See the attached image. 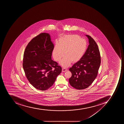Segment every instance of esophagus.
Here are the masks:
<instances>
[{
	"label": "esophagus",
	"instance_id": "1",
	"mask_svg": "<svg viewBox=\"0 0 124 124\" xmlns=\"http://www.w3.org/2000/svg\"><path fill=\"white\" fill-rule=\"evenodd\" d=\"M68 70L67 69L64 68H63L62 69V72H65V71H67Z\"/></svg>",
	"mask_w": 124,
	"mask_h": 124
}]
</instances>
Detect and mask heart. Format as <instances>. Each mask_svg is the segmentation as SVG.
Returning a JSON list of instances; mask_svg holds the SVG:
<instances>
[{
	"label": "heart",
	"instance_id": "1",
	"mask_svg": "<svg viewBox=\"0 0 124 124\" xmlns=\"http://www.w3.org/2000/svg\"><path fill=\"white\" fill-rule=\"evenodd\" d=\"M87 48L86 40L78 35H65L56 44L52 56L56 61H59L64 55L65 57L60 64L63 67H67L72 62L74 63L79 61L85 55Z\"/></svg>",
	"mask_w": 124,
	"mask_h": 124
}]
</instances>
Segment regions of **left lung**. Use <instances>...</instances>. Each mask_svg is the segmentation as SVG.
I'll return each mask as SVG.
<instances>
[{"label": "left lung", "instance_id": "left-lung-1", "mask_svg": "<svg viewBox=\"0 0 124 124\" xmlns=\"http://www.w3.org/2000/svg\"><path fill=\"white\" fill-rule=\"evenodd\" d=\"M86 36L88 39L89 45L85 55L69 69L72 73L69 83L78 90L85 89L91 85L97 76L101 65V55L97 45L91 36Z\"/></svg>", "mask_w": 124, "mask_h": 124}]
</instances>
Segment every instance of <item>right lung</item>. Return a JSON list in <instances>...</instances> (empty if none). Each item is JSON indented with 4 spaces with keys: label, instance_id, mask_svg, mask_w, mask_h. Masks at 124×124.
<instances>
[{
    "label": "right lung",
    "instance_id": "right-lung-1",
    "mask_svg": "<svg viewBox=\"0 0 124 124\" xmlns=\"http://www.w3.org/2000/svg\"><path fill=\"white\" fill-rule=\"evenodd\" d=\"M54 45L49 33H42L29 43L23 54V67L29 83L44 91L52 86L61 67L52 59Z\"/></svg>",
    "mask_w": 124,
    "mask_h": 124
}]
</instances>
